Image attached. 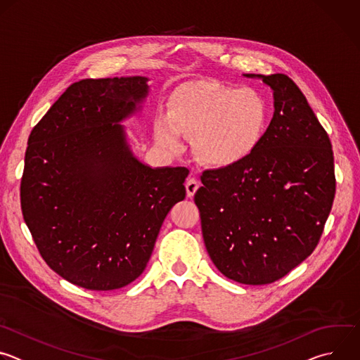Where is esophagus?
Returning <instances> with one entry per match:
<instances>
[{
  "mask_svg": "<svg viewBox=\"0 0 360 360\" xmlns=\"http://www.w3.org/2000/svg\"><path fill=\"white\" fill-rule=\"evenodd\" d=\"M185 188H186V195L189 198H192L195 195V192L198 191V188H199V182L195 178H189L185 184Z\"/></svg>",
  "mask_w": 360,
  "mask_h": 360,
  "instance_id": "obj_1",
  "label": "esophagus"
}]
</instances>
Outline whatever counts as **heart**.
I'll return each mask as SVG.
<instances>
[{
	"label": "heart",
	"mask_w": 360,
	"mask_h": 360,
	"mask_svg": "<svg viewBox=\"0 0 360 360\" xmlns=\"http://www.w3.org/2000/svg\"><path fill=\"white\" fill-rule=\"evenodd\" d=\"M265 121L266 105L258 92L199 81L176 95L168 115L157 118L155 134L171 149L181 148L179 134L193 136L199 160L214 167H231L258 145Z\"/></svg>",
	"instance_id": "1"
}]
</instances>
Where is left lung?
Returning <instances> with one entry per match:
<instances>
[{
  "mask_svg": "<svg viewBox=\"0 0 360 360\" xmlns=\"http://www.w3.org/2000/svg\"><path fill=\"white\" fill-rule=\"evenodd\" d=\"M274 89V118L240 162L203 171L195 193L203 242L226 278L272 283L309 256L330 214V139L285 74L255 75Z\"/></svg>",
  "mask_w": 360,
  "mask_h": 360,
  "instance_id": "left-lung-1",
  "label": "left lung"
}]
</instances>
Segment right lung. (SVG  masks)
<instances>
[{"mask_svg":"<svg viewBox=\"0 0 360 360\" xmlns=\"http://www.w3.org/2000/svg\"><path fill=\"white\" fill-rule=\"evenodd\" d=\"M146 82H74L28 138L20 189L24 221L46 265L89 290L134 282L165 217L186 195L189 171L143 165L118 124L139 108Z\"/></svg>","mask_w":360,"mask_h":360,"instance_id":"right-lung-1","label":"right lung"}]
</instances>
